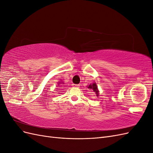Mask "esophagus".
<instances>
[{
    "label": "esophagus",
    "instance_id": "obj_1",
    "mask_svg": "<svg viewBox=\"0 0 153 153\" xmlns=\"http://www.w3.org/2000/svg\"><path fill=\"white\" fill-rule=\"evenodd\" d=\"M73 87H80L79 84H73Z\"/></svg>",
    "mask_w": 153,
    "mask_h": 153
}]
</instances>
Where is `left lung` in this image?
<instances>
[{"mask_svg": "<svg viewBox=\"0 0 153 153\" xmlns=\"http://www.w3.org/2000/svg\"><path fill=\"white\" fill-rule=\"evenodd\" d=\"M88 89H92V91H93L97 96H99V91H98V86H97L96 84L94 82L92 84H90L89 86H87Z\"/></svg>", "mask_w": 153, "mask_h": 153, "instance_id": "obj_1", "label": "left lung"}]
</instances>
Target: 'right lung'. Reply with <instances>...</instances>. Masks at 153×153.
<instances>
[{
	"mask_svg": "<svg viewBox=\"0 0 153 153\" xmlns=\"http://www.w3.org/2000/svg\"><path fill=\"white\" fill-rule=\"evenodd\" d=\"M61 83H62V82H61ZM61 83H59V84H61Z\"/></svg>",
	"mask_w": 153,
	"mask_h": 153,
	"instance_id": "add662e5",
	"label": "right lung"
}]
</instances>
